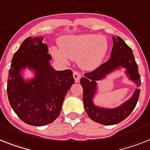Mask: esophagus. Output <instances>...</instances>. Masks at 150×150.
I'll list each match as a JSON object with an SVG mask.
<instances>
[{"label": "esophagus", "instance_id": "esophagus-1", "mask_svg": "<svg viewBox=\"0 0 150 150\" xmlns=\"http://www.w3.org/2000/svg\"><path fill=\"white\" fill-rule=\"evenodd\" d=\"M81 76H82L81 74H80V73L77 72V71H74V78L76 83L79 82V80H80V79L81 78Z\"/></svg>", "mask_w": 150, "mask_h": 150}]
</instances>
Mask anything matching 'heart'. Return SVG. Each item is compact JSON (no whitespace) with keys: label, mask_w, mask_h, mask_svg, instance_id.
<instances>
[{"label":"heart","mask_w":150,"mask_h":150,"mask_svg":"<svg viewBox=\"0 0 150 150\" xmlns=\"http://www.w3.org/2000/svg\"><path fill=\"white\" fill-rule=\"evenodd\" d=\"M60 49L51 47L56 60L66 64L68 60L77 61L83 69L93 70L100 65L109 49L105 37L96 34L64 36L59 39Z\"/></svg>","instance_id":"b5f03b06"}]
</instances>
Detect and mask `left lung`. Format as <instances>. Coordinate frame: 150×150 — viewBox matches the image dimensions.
Here are the masks:
<instances>
[{
	"label": "left lung",
	"mask_w": 150,
	"mask_h": 150,
	"mask_svg": "<svg viewBox=\"0 0 150 150\" xmlns=\"http://www.w3.org/2000/svg\"><path fill=\"white\" fill-rule=\"evenodd\" d=\"M112 41L113 46L110 58L93 71L84 74V77L80 79V84L83 90V101L84 109L88 117L94 122L108 126L122 122L133 112L139 100L140 93L139 86L141 85L140 75L132 49L118 36L117 38L112 37ZM120 67L126 69L128 77L137 84V88L132 97L116 108H103L96 106L92 100L97 90L96 82Z\"/></svg>",
	"instance_id": "1"
}]
</instances>
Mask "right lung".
I'll use <instances>...</instances> for the list:
<instances>
[{
  "label": "right lung",
  "instance_id": "1",
  "mask_svg": "<svg viewBox=\"0 0 150 150\" xmlns=\"http://www.w3.org/2000/svg\"><path fill=\"white\" fill-rule=\"evenodd\" d=\"M44 38L29 37L13 54L8 74L7 91L11 107L27 124L41 127L59 117L67 91L74 83L73 71H59L50 66ZM30 69L35 75L25 81L23 69Z\"/></svg>",
  "mask_w": 150,
  "mask_h": 150
}]
</instances>
